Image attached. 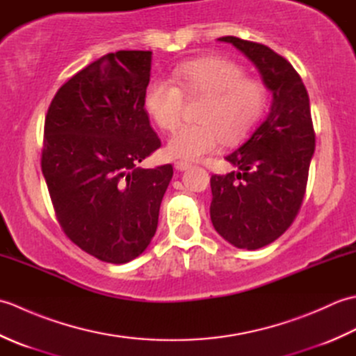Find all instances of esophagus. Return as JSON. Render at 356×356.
Wrapping results in <instances>:
<instances>
[{
    "instance_id": "esophagus-1",
    "label": "esophagus",
    "mask_w": 356,
    "mask_h": 356,
    "mask_svg": "<svg viewBox=\"0 0 356 356\" xmlns=\"http://www.w3.org/2000/svg\"><path fill=\"white\" fill-rule=\"evenodd\" d=\"M190 166H191V163L184 162V161H176V162H174V168L179 170V171H185V170L190 168Z\"/></svg>"
}]
</instances>
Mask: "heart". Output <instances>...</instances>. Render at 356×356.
<instances>
[{"instance_id":"b5f03b06","label":"heart","mask_w":356,"mask_h":356,"mask_svg":"<svg viewBox=\"0 0 356 356\" xmlns=\"http://www.w3.org/2000/svg\"><path fill=\"white\" fill-rule=\"evenodd\" d=\"M171 82L153 79L143 93V105L151 119L165 131L178 123L183 96L204 97L198 111L199 124L176 129L168 140V153L185 161H197L214 153L223 142L243 140L259 124L269 104L268 87L246 76L240 64L222 56H202L179 64Z\"/></svg>"}]
</instances>
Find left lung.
<instances>
[{
    "label": "left lung",
    "mask_w": 356,
    "mask_h": 356,
    "mask_svg": "<svg viewBox=\"0 0 356 356\" xmlns=\"http://www.w3.org/2000/svg\"><path fill=\"white\" fill-rule=\"evenodd\" d=\"M251 59L272 92L268 118L243 145L226 156L237 166L211 176V222L240 249L277 240L297 217L305 199L315 131L307 90L287 59L259 42L223 36Z\"/></svg>",
    "instance_id": "left-lung-1"
}]
</instances>
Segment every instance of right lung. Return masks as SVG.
I'll return each mask as SVG.
<instances>
[{"label": "right lung", "instance_id": "add662e5", "mask_svg": "<svg viewBox=\"0 0 356 356\" xmlns=\"http://www.w3.org/2000/svg\"><path fill=\"white\" fill-rule=\"evenodd\" d=\"M151 51L104 55L58 90L44 124L41 168L64 234L107 263H127L154 237L172 166L140 168L161 147L143 93Z\"/></svg>", "mask_w": 356, "mask_h": 356}]
</instances>
